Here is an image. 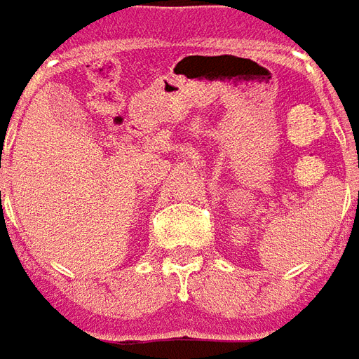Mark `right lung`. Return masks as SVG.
I'll list each match as a JSON object with an SVG mask.
<instances>
[{
  "label": "right lung",
  "instance_id": "1",
  "mask_svg": "<svg viewBox=\"0 0 359 359\" xmlns=\"http://www.w3.org/2000/svg\"><path fill=\"white\" fill-rule=\"evenodd\" d=\"M1 148H4V147H1Z\"/></svg>",
  "mask_w": 359,
  "mask_h": 359
}]
</instances>
